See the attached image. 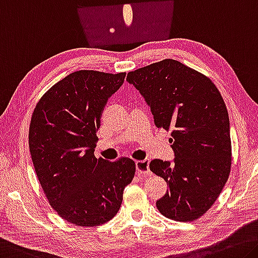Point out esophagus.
I'll return each mask as SVG.
<instances>
[{"instance_id": "1", "label": "esophagus", "mask_w": 258, "mask_h": 258, "mask_svg": "<svg viewBox=\"0 0 258 258\" xmlns=\"http://www.w3.org/2000/svg\"><path fill=\"white\" fill-rule=\"evenodd\" d=\"M136 167L137 172L141 177H147V175H150L151 172L149 170V159H142V161H137L136 162Z\"/></svg>"}]
</instances>
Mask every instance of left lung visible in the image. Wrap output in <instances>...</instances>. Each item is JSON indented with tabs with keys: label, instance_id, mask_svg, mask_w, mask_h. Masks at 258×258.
I'll list each match as a JSON object with an SVG mask.
<instances>
[{
	"label": "left lung",
	"instance_id": "obj_1",
	"mask_svg": "<svg viewBox=\"0 0 258 258\" xmlns=\"http://www.w3.org/2000/svg\"><path fill=\"white\" fill-rule=\"evenodd\" d=\"M154 114L171 131L173 163L154 159L151 172L169 183L156 207L166 218L193 222L210 209L230 175V119L222 95L207 76L175 59L127 73Z\"/></svg>",
	"mask_w": 258,
	"mask_h": 258
}]
</instances>
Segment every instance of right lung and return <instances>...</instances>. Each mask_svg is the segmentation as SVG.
I'll return each mask as SVG.
<instances>
[{"instance_id": "right-lung-1", "label": "right lung", "mask_w": 258, "mask_h": 258, "mask_svg": "<svg viewBox=\"0 0 258 258\" xmlns=\"http://www.w3.org/2000/svg\"><path fill=\"white\" fill-rule=\"evenodd\" d=\"M126 73L80 70L43 94L32 113L28 145L41 187L57 214L77 226H97L119 210L133 180L128 157L94 156L102 111Z\"/></svg>"}]
</instances>
